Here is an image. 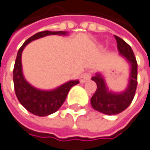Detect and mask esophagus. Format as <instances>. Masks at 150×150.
Returning <instances> with one entry per match:
<instances>
[{"mask_svg":"<svg viewBox=\"0 0 150 150\" xmlns=\"http://www.w3.org/2000/svg\"><path fill=\"white\" fill-rule=\"evenodd\" d=\"M91 72H85V73H83L80 77V82L81 83H85V82H87V81L91 79Z\"/></svg>","mask_w":150,"mask_h":150,"instance_id":"1","label":"esophagus"}]
</instances>
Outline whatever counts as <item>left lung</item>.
Instances as JSON below:
<instances>
[{
    "label": "left lung",
    "mask_w": 150,
    "mask_h": 150,
    "mask_svg": "<svg viewBox=\"0 0 150 150\" xmlns=\"http://www.w3.org/2000/svg\"><path fill=\"white\" fill-rule=\"evenodd\" d=\"M117 41L119 53L127 60L130 65V76L128 85L122 92L110 91L101 72H96L91 79L96 85V91L91 97L92 108L104 114L114 115L123 112L132 103L137 85V63L133 51L123 39L114 36Z\"/></svg>",
    "instance_id": "8db88e82"
}]
</instances>
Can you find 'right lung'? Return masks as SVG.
Wrapping results in <instances>:
<instances>
[{
	"label": "right lung",
	"instance_id": "add662e5",
	"mask_svg": "<svg viewBox=\"0 0 150 150\" xmlns=\"http://www.w3.org/2000/svg\"><path fill=\"white\" fill-rule=\"evenodd\" d=\"M67 31H41L27 39L18 49L14 68H13V83L17 98L21 105L30 112L38 116H48L55 112L64 103L70 89L78 84L79 80H71L60 86L50 91L40 90L32 86L25 79L22 70L21 56L24 48L28 43L39 38L49 35H67Z\"/></svg>",
	"mask_w": 150,
	"mask_h": 150
}]
</instances>
